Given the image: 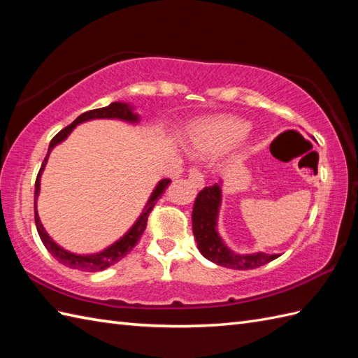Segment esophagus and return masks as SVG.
Returning a JSON list of instances; mask_svg holds the SVG:
<instances>
[{"instance_id": "esophagus-1", "label": "esophagus", "mask_w": 358, "mask_h": 358, "mask_svg": "<svg viewBox=\"0 0 358 358\" xmlns=\"http://www.w3.org/2000/svg\"><path fill=\"white\" fill-rule=\"evenodd\" d=\"M188 179L196 188H202L205 184V179H203V174L199 170H189L188 174Z\"/></svg>"}]
</instances>
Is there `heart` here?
I'll use <instances>...</instances> for the list:
<instances>
[{
    "label": "heart",
    "instance_id": "b5f03b06",
    "mask_svg": "<svg viewBox=\"0 0 358 358\" xmlns=\"http://www.w3.org/2000/svg\"><path fill=\"white\" fill-rule=\"evenodd\" d=\"M248 131V122L234 116H217L196 124L188 141L196 152L214 153L236 144Z\"/></svg>",
    "mask_w": 358,
    "mask_h": 358
}]
</instances>
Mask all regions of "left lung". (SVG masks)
Instances as JSON below:
<instances>
[{
	"instance_id": "left-lung-1",
	"label": "left lung",
	"mask_w": 358,
	"mask_h": 358,
	"mask_svg": "<svg viewBox=\"0 0 358 358\" xmlns=\"http://www.w3.org/2000/svg\"><path fill=\"white\" fill-rule=\"evenodd\" d=\"M222 206V180L211 187H205L197 194L192 220H193V234L201 254L210 262L220 266L231 269H254L268 262L279 257V254L266 252H251V254H237L224 242L219 229L217 220Z\"/></svg>"
}]
</instances>
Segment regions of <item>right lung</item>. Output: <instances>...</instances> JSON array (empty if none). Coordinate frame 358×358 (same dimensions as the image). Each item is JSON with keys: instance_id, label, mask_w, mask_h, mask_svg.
<instances>
[{"instance_id": "1", "label": "right lung", "mask_w": 358, "mask_h": 358, "mask_svg": "<svg viewBox=\"0 0 358 358\" xmlns=\"http://www.w3.org/2000/svg\"><path fill=\"white\" fill-rule=\"evenodd\" d=\"M94 119H117V121H124L129 124H139L141 116L136 113V110H134V107L130 104V102H121V101H116V102H112V104L107 107L90 110V112L79 115L73 122H71L69 127H66L64 130H61L57 136L50 141L49 152H47V156L44 159L41 170H39L38 176H36V182H35V224H36L38 234H39V237H41L44 246L47 248V251H49L52 256L59 262V264L66 265L71 269H79V271H87V273L102 271V269L117 264L119 260L125 257L127 254L131 251L133 246L136 245V242L139 241L141 234L144 233L150 211L153 210L156 201L162 196L165 188L169 187V184L171 182L169 179H162L157 182L156 187L153 188L152 194H150V197H148L144 210H142L139 217L136 219V222H134L129 231H127L121 237V239H117L112 245H108L107 248H104L102 251H98V252H92V254H76V252H71L66 248H62V246L55 242L49 236V233L45 231V228L41 224V219H39V216H38L36 201L39 196V189H41V174L45 169L47 161H49V155L52 153V150L58 144H61V142H64L69 138V134L76 129V125L87 122V121H94Z\"/></svg>"}]
</instances>
